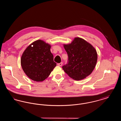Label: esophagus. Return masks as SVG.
Segmentation results:
<instances>
[{"mask_svg":"<svg viewBox=\"0 0 121 121\" xmlns=\"http://www.w3.org/2000/svg\"><path fill=\"white\" fill-rule=\"evenodd\" d=\"M62 64H63V63L61 62V63H58V66H61L62 65Z\"/></svg>","mask_w":121,"mask_h":121,"instance_id":"1","label":"esophagus"}]
</instances>
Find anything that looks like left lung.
Listing matches in <instances>:
<instances>
[{"label": "left lung", "instance_id": "left-lung-1", "mask_svg": "<svg viewBox=\"0 0 121 121\" xmlns=\"http://www.w3.org/2000/svg\"><path fill=\"white\" fill-rule=\"evenodd\" d=\"M68 55L67 63L62 68L73 79L82 80L90 75L95 67L98 55L90 43L80 38H76L71 44L64 45Z\"/></svg>", "mask_w": 121, "mask_h": 121}]
</instances>
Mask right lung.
<instances>
[{"label": "right lung", "instance_id": "obj_1", "mask_svg": "<svg viewBox=\"0 0 121 121\" xmlns=\"http://www.w3.org/2000/svg\"><path fill=\"white\" fill-rule=\"evenodd\" d=\"M50 48L48 44L39 40L31 44L23 52L21 66L25 74L32 80H44L56 67L57 63L53 61Z\"/></svg>", "mask_w": 121, "mask_h": 121}]
</instances>
